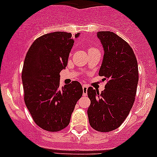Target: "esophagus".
I'll return each instance as SVG.
<instances>
[{
    "instance_id": "esophagus-1",
    "label": "esophagus",
    "mask_w": 157,
    "mask_h": 157,
    "mask_svg": "<svg viewBox=\"0 0 157 157\" xmlns=\"http://www.w3.org/2000/svg\"><path fill=\"white\" fill-rule=\"evenodd\" d=\"M87 89L88 86L86 85H83V96H86L87 95Z\"/></svg>"
}]
</instances>
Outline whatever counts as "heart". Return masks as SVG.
<instances>
[{"label": "heart", "mask_w": 157, "mask_h": 157, "mask_svg": "<svg viewBox=\"0 0 157 157\" xmlns=\"http://www.w3.org/2000/svg\"><path fill=\"white\" fill-rule=\"evenodd\" d=\"M94 50H97V48H94V47H90L88 49V52H91V51H94Z\"/></svg>", "instance_id": "b5f03b06"}]
</instances>
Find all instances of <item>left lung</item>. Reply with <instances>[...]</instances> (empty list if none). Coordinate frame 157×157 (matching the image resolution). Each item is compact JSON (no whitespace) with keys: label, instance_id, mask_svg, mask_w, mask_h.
Listing matches in <instances>:
<instances>
[{"label":"left lung","instance_id":"obj_1","mask_svg":"<svg viewBox=\"0 0 157 157\" xmlns=\"http://www.w3.org/2000/svg\"><path fill=\"white\" fill-rule=\"evenodd\" d=\"M104 48L99 75L107 80L105 90L89 87L90 105L87 110L90 126L99 132L116 129L125 120L135 99L138 66L134 51L126 41L110 31L97 33Z\"/></svg>","mask_w":157,"mask_h":157}]
</instances>
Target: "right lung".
I'll return each mask as SVG.
<instances>
[{
	"label": "right lung",
	"mask_w": 157,
	"mask_h": 157,
	"mask_svg": "<svg viewBox=\"0 0 157 157\" xmlns=\"http://www.w3.org/2000/svg\"><path fill=\"white\" fill-rule=\"evenodd\" d=\"M79 33L75 35L77 38ZM72 35L55 32L40 36L26 53L22 71L24 101L35 123L56 132L70 123L76 103L83 95L77 81L60 87V72L67 66L74 45Z\"/></svg>",
	"instance_id": "add662e5"
}]
</instances>
